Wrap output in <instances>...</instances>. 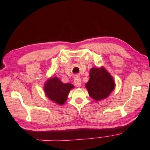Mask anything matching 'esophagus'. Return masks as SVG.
Masks as SVG:
<instances>
[{"instance_id":"34e87169","label":"esophagus","mask_w":150,"mask_h":150,"mask_svg":"<svg viewBox=\"0 0 150 150\" xmlns=\"http://www.w3.org/2000/svg\"><path fill=\"white\" fill-rule=\"evenodd\" d=\"M75 85L77 87H80L81 86V79L79 77H76L74 79Z\"/></svg>"}]
</instances>
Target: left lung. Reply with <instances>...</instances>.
Here are the masks:
<instances>
[{
    "label": "left lung",
    "mask_w": 150,
    "mask_h": 150,
    "mask_svg": "<svg viewBox=\"0 0 150 150\" xmlns=\"http://www.w3.org/2000/svg\"><path fill=\"white\" fill-rule=\"evenodd\" d=\"M90 80L86 84L89 95L95 100H100L108 97L115 88L112 77L104 68H91Z\"/></svg>",
    "instance_id": "1"
}]
</instances>
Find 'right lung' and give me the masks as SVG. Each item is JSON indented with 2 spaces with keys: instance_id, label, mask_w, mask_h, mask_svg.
<instances>
[{
  "instance_id": "obj_1",
  "label": "right lung",
  "mask_w": 150,
  "mask_h": 150,
  "mask_svg": "<svg viewBox=\"0 0 150 150\" xmlns=\"http://www.w3.org/2000/svg\"><path fill=\"white\" fill-rule=\"evenodd\" d=\"M73 88L71 84H64L57 77L51 78L44 85V91L50 100L59 104L66 100L69 91Z\"/></svg>"
}]
</instances>
